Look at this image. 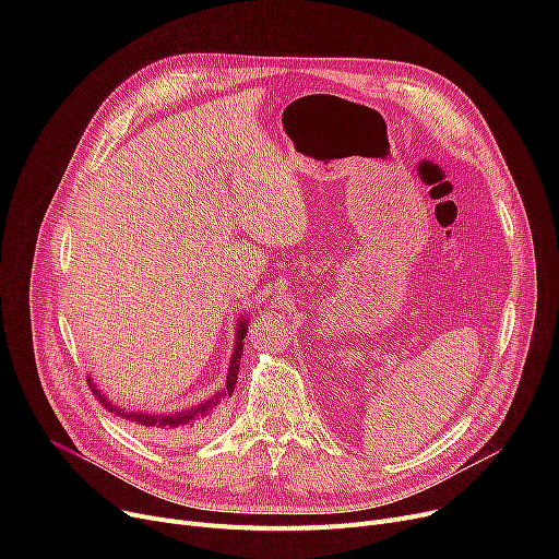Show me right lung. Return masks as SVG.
I'll use <instances>...</instances> for the list:
<instances>
[{
	"label": "right lung",
	"mask_w": 559,
	"mask_h": 559,
	"mask_svg": "<svg viewBox=\"0 0 559 559\" xmlns=\"http://www.w3.org/2000/svg\"><path fill=\"white\" fill-rule=\"evenodd\" d=\"M247 337V319L240 321L238 324V342H235V350H233V358H230V367H228V376H226V388L222 392H217L213 399L203 401L201 405H194L190 409H181V413H174V415H142V413H122V409L112 407L104 394L93 385V394L95 399L108 407L110 413L120 415L122 419H131L144 428H165V430H174V432H190L194 428H201L203 424H209L215 415V409L219 407V403L233 394L235 383H238V371H240V360H242V340Z\"/></svg>",
	"instance_id": "1"
}]
</instances>
